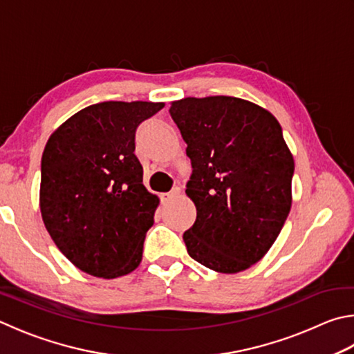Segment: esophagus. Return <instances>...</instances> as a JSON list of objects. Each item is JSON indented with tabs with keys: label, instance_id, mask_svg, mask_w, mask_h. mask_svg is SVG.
<instances>
[{
	"label": "esophagus",
	"instance_id": "obj_1",
	"mask_svg": "<svg viewBox=\"0 0 354 354\" xmlns=\"http://www.w3.org/2000/svg\"><path fill=\"white\" fill-rule=\"evenodd\" d=\"M179 194H181V189H179V187H175V189H173L171 192H169V194H160V201H162L164 204H165V203H169V201H171L173 198L178 196Z\"/></svg>",
	"mask_w": 354,
	"mask_h": 354
}]
</instances>
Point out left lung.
Segmentation results:
<instances>
[{
    "instance_id": "left-lung-1",
    "label": "left lung",
    "mask_w": 354,
    "mask_h": 354,
    "mask_svg": "<svg viewBox=\"0 0 354 354\" xmlns=\"http://www.w3.org/2000/svg\"><path fill=\"white\" fill-rule=\"evenodd\" d=\"M170 114L194 167L187 252L212 271L241 272L266 255L291 210L294 158L279 120L230 95L175 100Z\"/></svg>"
}]
</instances>
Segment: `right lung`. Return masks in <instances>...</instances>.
Segmentation results:
<instances>
[{
	"instance_id": "right-lung-1",
	"label": "right lung",
	"mask_w": 354,
	"mask_h": 354,
	"mask_svg": "<svg viewBox=\"0 0 354 354\" xmlns=\"http://www.w3.org/2000/svg\"><path fill=\"white\" fill-rule=\"evenodd\" d=\"M162 102H102L50 134L41 156L40 210L60 252L80 271L118 279L142 261L159 198L134 155L140 122Z\"/></svg>"
}]
</instances>
